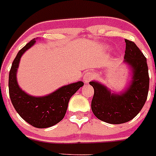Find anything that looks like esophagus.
<instances>
[{
    "label": "esophagus",
    "instance_id": "obj_1",
    "mask_svg": "<svg viewBox=\"0 0 156 156\" xmlns=\"http://www.w3.org/2000/svg\"><path fill=\"white\" fill-rule=\"evenodd\" d=\"M92 78H93V73H90V72H87L83 76V80H84L86 83H88L90 82L92 80Z\"/></svg>",
    "mask_w": 156,
    "mask_h": 156
}]
</instances>
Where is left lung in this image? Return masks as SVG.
<instances>
[{
	"instance_id": "8db88e82",
	"label": "left lung",
	"mask_w": 156,
	"mask_h": 156,
	"mask_svg": "<svg viewBox=\"0 0 156 156\" xmlns=\"http://www.w3.org/2000/svg\"><path fill=\"white\" fill-rule=\"evenodd\" d=\"M123 63L127 66L131 80L124 90L116 92L101 83L90 81L94 90L91 109L98 119L111 124L131 120L143 108L149 88L147 59L132 41L125 40Z\"/></svg>"
}]
</instances>
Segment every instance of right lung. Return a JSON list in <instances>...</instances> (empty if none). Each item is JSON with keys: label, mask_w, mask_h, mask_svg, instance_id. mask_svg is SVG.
Listing matches in <instances>:
<instances>
[{"label": "right lung", "mask_w": 156, "mask_h": 156, "mask_svg": "<svg viewBox=\"0 0 156 156\" xmlns=\"http://www.w3.org/2000/svg\"><path fill=\"white\" fill-rule=\"evenodd\" d=\"M38 38L32 40L17 54L9 72V95L14 108L29 124L37 128H47L57 124L64 118L70 98L83 86L82 81L58 88L44 96H33L19 87L17 71L23 54L35 44Z\"/></svg>", "instance_id": "right-lung-1"}]
</instances>
